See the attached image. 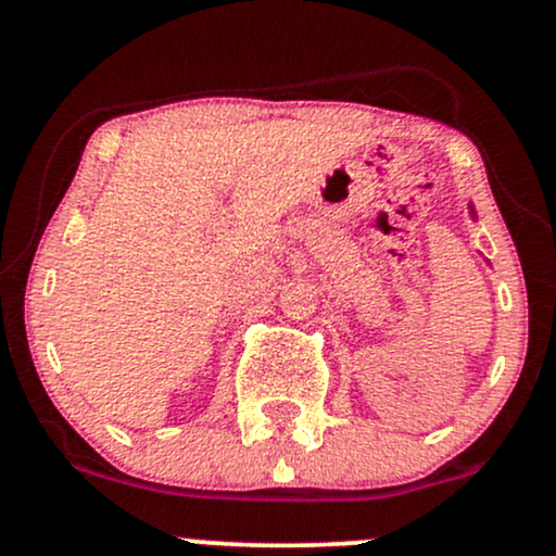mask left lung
I'll return each mask as SVG.
<instances>
[{
  "mask_svg": "<svg viewBox=\"0 0 556 556\" xmlns=\"http://www.w3.org/2000/svg\"><path fill=\"white\" fill-rule=\"evenodd\" d=\"M470 214H473V219H476V208H473V203H470Z\"/></svg>",
  "mask_w": 556,
  "mask_h": 556,
  "instance_id": "1",
  "label": "left lung"
}]
</instances>
